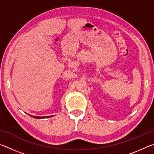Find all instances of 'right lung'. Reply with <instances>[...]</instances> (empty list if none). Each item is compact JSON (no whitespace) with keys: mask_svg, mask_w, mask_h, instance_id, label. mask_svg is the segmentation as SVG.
I'll list each match as a JSON object with an SVG mask.
<instances>
[{"mask_svg":"<svg viewBox=\"0 0 154 154\" xmlns=\"http://www.w3.org/2000/svg\"><path fill=\"white\" fill-rule=\"evenodd\" d=\"M30 116L34 118H36V119H41V118H51V117H53L52 116H45V117H38V116Z\"/></svg>","mask_w":154,"mask_h":154,"instance_id":"right-lung-1","label":"right lung"}]
</instances>
